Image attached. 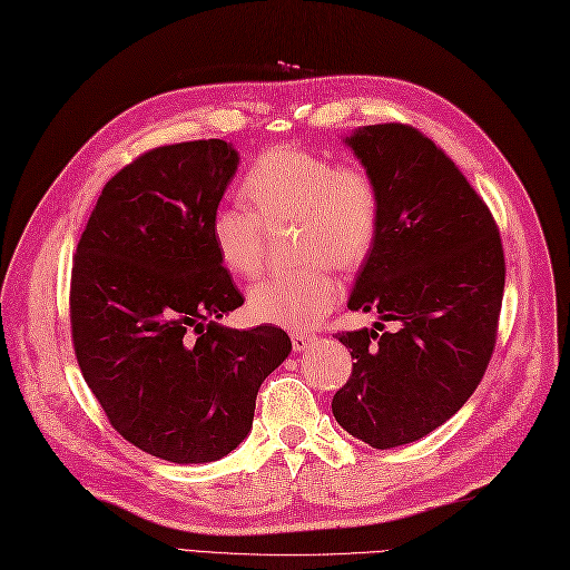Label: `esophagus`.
<instances>
[{
    "label": "esophagus",
    "instance_id": "obj_1",
    "mask_svg": "<svg viewBox=\"0 0 570 570\" xmlns=\"http://www.w3.org/2000/svg\"><path fill=\"white\" fill-rule=\"evenodd\" d=\"M313 342H315V337L313 334H308V332H294L291 334V344H294V352H308V348L313 346Z\"/></svg>",
    "mask_w": 570,
    "mask_h": 570
}]
</instances>
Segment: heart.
I'll list each match as a JSON object with an SVG mask.
<instances>
[{"mask_svg":"<svg viewBox=\"0 0 570 570\" xmlns=\"http://www.w3.org/2000/svg\"><path fill=\"white\" fill-rule=\"evenodd\" d=\"M247 207L226 204L212 216L209 233L222 265L238 276H255L265 265V226L294 222L296 257L308 262L294 272L272 274L247 291V311L259 323L311 330L340 301L332 267H358L377 236L381 195L373 175L354 164H337L313 151L279 146L262 154L240 185Z\"/></svg>","mask_w":570,"mask_h":570,"instance_id":"heart-1","label":"heart"}]
</instances>
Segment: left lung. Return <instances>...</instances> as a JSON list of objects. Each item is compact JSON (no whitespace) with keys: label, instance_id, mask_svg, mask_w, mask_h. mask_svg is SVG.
I'll return each mask as SVG.
<instances>
[{"label":"left lung","instance_id":"8db88e82","mask_svg":"<svg viewBox=\"0 0 570 570\" xmlns=\"http://www.w3.org/2000/svg\"><path fill=\"white\" fill-rule=\"evenodd\" d=\"M344 144L381 195L348 311L377 313L381 323L337 334L356 361L332 414L346 433L387 450L443 426L484 377L505 262L484 199L419 129L368 125ZM383 322L399 330L384 333Z\"/></svg>","mask_w":570,"mask_h":570}]
</instances>
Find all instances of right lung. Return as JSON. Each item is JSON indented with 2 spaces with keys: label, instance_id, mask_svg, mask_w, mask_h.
Instances as JSON below:
<instances>
[{
  "label": "right lung",
  "instance_id": "add662e5",
  "mask_svg": "<svg viewBox=\"0 0 570 570\" xmlns=\"http://www.w3.org/2000/svg\"><path fill=\"white\" fill-rule=\"evenodd\" d=\"M240 164L224 139L139 156L100 193L71 267V340L83 381L122 438L154 458L204 464L253 429L288 334L218 320L243 305L209 224Z\"/></svg>",
  "mask_w": 570,
  "mask_h": 570
}]
</instances>
